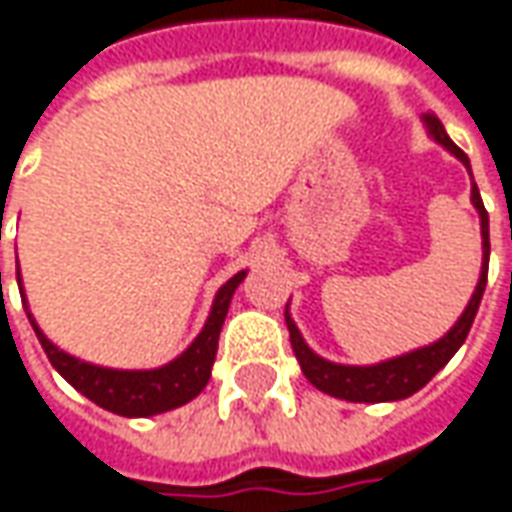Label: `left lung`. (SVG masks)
Returning <instances> with one entry per match:
<instances>
[{
	"mask_svg": "<svg viewBox=\"0 0 512 512\" xmlns=\"http://www.w3.org/2000/svg\"><path fill=\"white\" fill-rule=\"evenodd\" d=\"M422 124H425V130H428L433 141L442 144L453 158H459L467 167V172H470L467 155L450 141V135L442 127V121L436 115L425 113L422 115ZM470 203L476 206L479 223H482V272H479V283H476V289L470 294L462 317L436 343L414 348V351L391 357V360L374 362V365H343V362H331L311 351L309 343L300 334V328L294 326V320H291L289 314V303H286V326H289V340L291 348H294V357H297L303 374H306V379H309L317 391H323L328 397L345 399V402H397V399L411 397L419 388H425L448 365L450 357L462 348L467 331L473 326V317L479 311V303H482V294H485L487 257H490V223H487L485 203H482V195H479V186L476 184L470 186Z\"/></svg>",
	"mask_w": 512,
	"mask_h": 512,
	"instance_id": "obj_1",
	"label": "left lung"
}]
</instances>
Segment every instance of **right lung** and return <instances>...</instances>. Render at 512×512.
<instances>
[{
  "instance_id": "add662e5",
  "label": "right lung",
  "mask_w": 512,
  "mask_h": 512,
  "mask_svg": "<svg viewBox=\"0 0 512 512\" xmlns=\"http://www.w3.org/2000/svg\"><path fill=\"white\" fill-rule=\"evenodd\" d=\"M243 277H246V269L235 274V277H229L218 289L201 334L192 340V345L186 348L184 354H178L175 360L161 365V368H147V371L104 368V365H93V362H84L62 351L59 345L47 340L42 328L36 326L33 314L27 309L25 289L19 286V291H22L27 320H30L39 343L45 348L47 360L53 362V368L79 394L93 399L98 408L113 411L118 416H155L172 411V408H181L206 388V382L212 377L215 354H218V337H221L223 320H226V311H229V303H232V294L243 283ZM16 280H22L19 269H16Z\"/></svg>"
}]
</instances>
